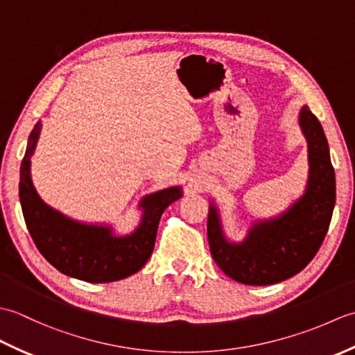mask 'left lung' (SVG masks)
I'll return each instance as SVG.
<instances>
[{"label": "left lung", "mask_w": 355, "mask_h": 355, "mask_svg": "<svg viewBox=\"0 0 355 355\" xmlns=\"http://www.w3.org/2000/svg\"><path fill=\"white\" fill-rule=\"evenodd\" d=\"M299 125L308 141L310 175L305 193L281 216L258 221L243 243L225 239L218 210L210 205L207 238L216 266L233 281L271 285L302 271L320 248L336 205V175L323 128L302 107Z\"/></svg>", "instance_id": "8db88e82"}]
</instances>
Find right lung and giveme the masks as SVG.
<instances>
[{
  "mask_svg": "<svg viewBox=\"0 0 355 355\" xmlns=\"http://www.w3.org/2000/svg\"><path fill=\"white\" fill-rule=\"evenodd\" d=\"M40 131L37 122L28 137L19 180L22 215L37 250L61 273L85 282H114L137 273L153 254L162 214L182 197V187L146 195L140 201L141 223L131 235L116 236L111 227L70 220L45 205L30 178V157Z\"/></svg>",
  "mask_w": 355,
  "mask_h": 355,
  "instance_id": "add662e5",
  "label": "right lung"
}]
</instances>
